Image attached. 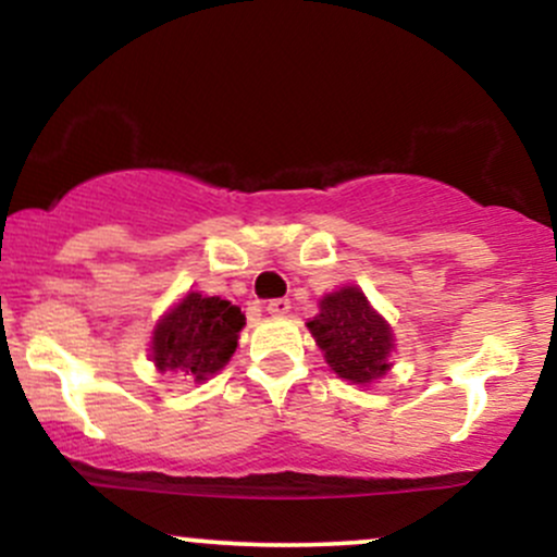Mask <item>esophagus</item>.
<instances>
[{
  "mask_svg": "<svg viewBox=\"0 0 557 557\" xmlns=\"http://www.w3.org/2000/svg\"><path fill=\"white\" fill-rule=\"evenodd\" d=\"M267 309V314H272V317H285L287 311H290V300L287 298H274V300H270V304L264 306Z\"/></svg>",
  "mask_w": 557,
  "mask_h": 557,
  "instance_id": "obj_1",
  "label": "esophagus"
}]
</instances>
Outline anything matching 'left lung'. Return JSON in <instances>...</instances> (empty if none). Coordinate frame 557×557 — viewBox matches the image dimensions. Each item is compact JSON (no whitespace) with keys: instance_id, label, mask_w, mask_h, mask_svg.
<instances>
[{"instance_id":"left-lung-1","label":"left lung","mask_w":557,"mask_h":557,"mask_svg":"<svg viewBox=\"0 0 557 557\" xmlns=\"http://www.w3.org/2000/svg\"><path fill=\"white\" fill-rule=\"evenodd\" d=\"M324 361L350 385H372L389 372L395 335L387 319L369 304L359 285H343L319 300V314L306 322Z\"/></svg>"}]
</instances>
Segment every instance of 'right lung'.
Returning <instances> with one entry per match:
<instances>
[{
    "mask_svg": "<svg viewBox=\"0 0 557 557\" xmlns=\"http://www.w3.org/2000/svg\"><path fill=\"white\" fill-rule=\"evenodd\" d=\"M243 324L246 317L230 300L188 290L157 322L149 356L157 372H177L203 382L233 359Z\"/></svg>",
    "mask_w": 557,
    "mask_h": 557,
    "instance_id": "add662e5",
    "label": "right lung"
}]
</instances>
